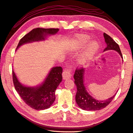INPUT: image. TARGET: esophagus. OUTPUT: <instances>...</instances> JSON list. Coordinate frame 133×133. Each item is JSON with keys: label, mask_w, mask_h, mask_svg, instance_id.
<instances>
[{"label": "esophagus", "mask_w": 133, "mask_h": 133, "mask_svg": "<svg viewBox=\"0 0 133 133\" xmlns=\"http://www.w3.org/2000/svg\"><path fill=\"white\" fill-rule=\"evenodd\" d=\"M62 76L64 79H67L71 78L72 76V70L70 67H67V68L64 70L63 71Z\"/></svg>", "instance_id": "34e87169"}]
</instances>
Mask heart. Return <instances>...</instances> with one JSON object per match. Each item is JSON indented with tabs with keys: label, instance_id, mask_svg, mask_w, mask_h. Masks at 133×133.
<instances>
[{
	"label": "heart",
	"instance_id": "heart-1",
	"mask_svg": "<svg viewBox=\"0 0 133 133\" xmlns=\"http://www.w3.org/2000/svg\"><path fill=\"white\" fill-rule=\"evenodd\" d=\"M77 42L81 49H85L90 42V38L86 35H79L77 38ZM98 49V45L96 42H92L89 46L85 55L79 60V63L83 64L89 61Z\"/></svg>",
	"mask_w": 133,
	"mask_h": 133
}]
</instances>
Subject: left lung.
<instances>
[{
    "label": "left lung",
    "instance_id": "left-lung-1",
    "mask_svg": "<svg viewBox=\"0 0 133 133\" xmlns=\"http://www.w3.org/2000/svg\"><path fill=\"white\" fill-rule=\"evenodd\" d=\"M103 36L105 38V42L107 44V47L105 48L104 51L108 50H115L119 53L123 58L119 45L106 33H103ZM84 73V68L80 67L76 69L74 75V84L77 87L76 101L77 105L82 109L85 110H98L105 108L112 102L116 94L105 101H98L89 95L84 86L83 79Z\"/></svg>",
    "mask_w": 133,
    "mask_h": 133
}]
</instances>
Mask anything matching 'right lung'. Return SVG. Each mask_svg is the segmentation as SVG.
<instances>
[{
  "mask_svg": "<svg viewBox=\"0 0 133 133\" xmlns=\"http://www.w3.org/2000/svg\"><path fill=\"white\" fill-rule=\"evenodd\" d=\"M58 28L33 29L20 39L17 49L24 43L43 40L48 34H55ZM62 67H53L45 81L38 87H25L19 83L12 71L13 81L16 90L26 105L36 110H44L50 107L55 100V91L62 80Z\"/></svg>",
  "mask_w": 133,
  "mask_h": 133,
  "instance_id": "right-lung-1",
  "label": "right lung"
}]
</instances>
